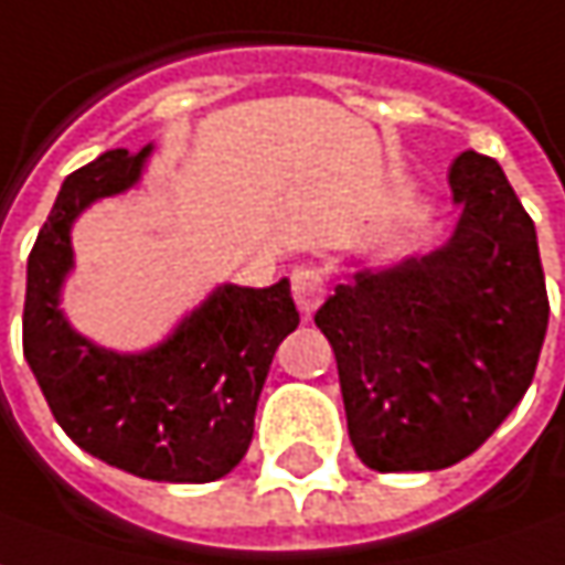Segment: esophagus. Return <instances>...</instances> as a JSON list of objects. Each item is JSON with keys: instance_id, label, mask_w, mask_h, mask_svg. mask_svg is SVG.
Here are the masks:
<instances>
[{"instance_id": "34e87169", "label": "esophagus", "mask_w": 565, "mask_h": 565, "mask_svg": "<svg viewBox=\"0 0 565 565\" xmlns=\"http://www.w3.org/2000/svg\"><path fill=\"white\" fill-rule=\"evenodd\" d=\"M326 290H329V281L319 265H300L294 271V300L303 316H312L319 309V303L326 300Z\"/></svg>"}]
</instances>
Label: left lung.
<instances>
[{
  "label": "left lung",
  "instance_id": "left-lung-1",
  "mask_svg": "<svg viewBox=\"0 0 565 565\" xmlns=\"http://www.w3.org/2000/svg\"><path fill=\"white\" fill-rule=\"evenodd\" d=\"M452 236L402 262L351 258L316 312L366 468L439 471L480 449L534 380L547 287L534 221L478 151L449 170Z\"/></svg>",
  "mask_w": 565,
  "mask_h": 565
}]
</instances>
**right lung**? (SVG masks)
<instances>
[{
  "instance_id": "1",
  "label": "right lung",
  "mask_w": 565,
  "mask_h": 565,
  "mask_svg": "<svg viewBox=\"0 0 565 565\" xmlns=\"http://www.w3.org/2000/svg\"><path fill=\"white\" fill-rule=\"evenodd\" d=\"M151 151L116 148L65 177L28 258L24 360L56 424L87 455L145 480L209 483L249 449L271 356L300 312L287 278L221 284L160 344L136 354L100 348L65 319L78 214L132 189Z\"/></svg>"
}]
</instances>
